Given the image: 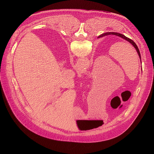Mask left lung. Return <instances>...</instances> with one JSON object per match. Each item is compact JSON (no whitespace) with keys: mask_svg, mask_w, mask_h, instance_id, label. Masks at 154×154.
I'll list each match as a JSON object with an SVG mask.
<instances>
[{"mask_svg":"<svg viewBox=\"0 0 154 154\" xmlns=\"http://www.w3.org/2000/svg\"><path fill=\"white\" fill-rule=\"evenodd\" d=\"M114 35L118 36L121 37V38H123L124 39L127 41L128 42H129L131 44V45H132V46L135 48V49H136V51H137V53H138V56H139V57H140V58L141 63V55H140V51H139V49H138V46H137L135 42L133 40H131V39H130V38L126 37L125 35H122V34H121V33H116V32H106V33H104L101 34V35H100V36H99L97 38H101V37H103V36H107V35ZM141 69H142V68H141Z\"/></svg>","mask_w":154,"mask_h":154,"instance_id":"obj_1","label":"left lung"}]
</instances>
